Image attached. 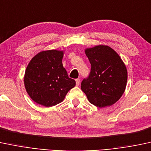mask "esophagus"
<instances>
[{"mask_svg": "<svg viewBox=\"0 0 151 151\" xmlns=\"http://www.w3.org/2000/svg\"><path fill=\"white\" fill-rule=\"evenodd\" d=\"M80 81H81V80L79 78H78V79H76V86H79V84H80Z\"/></svg>", "mask_w": 151, "mask_h": 151, "instance_id": "34e87169", "label": "esophagus"}]
</instances>
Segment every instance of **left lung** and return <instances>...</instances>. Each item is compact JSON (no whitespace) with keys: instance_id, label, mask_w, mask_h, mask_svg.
<instances>
[{"instance_id":"left-lung-1","label":"left lung","mask_w":151,"mask_h":151,"mask_svg":"<svg viewBox=\"0 0 151 151\" xmlns=\"http://www.w3.org/2000/svg\"><path fill=\"white\" fill-rule=\"evenodd\" d=\"M91 65L88 78L81 90L91 104L98 108L116 103L126 90L128 72L121 58L111 47L98 45L85 49Z\"/></svg>"}]
</instances>
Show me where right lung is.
<instances>
[{"label":"right lung","mask_w":151,"mask_h":151,"mask_svg":"<svg viewBox=\"0 0 151 151\" xmlns=\"http://www.w3.org/2000/svg\"><path fill=\"white\" fill-rule=\"evenodd\" d=\"M63 50H43L30 60L25 69V90L38 104L45 107L55 106L75 87L76 81L68 78L63 66Z\"/></svg>","instance_id":"right-lung-1"}]
</instances>
